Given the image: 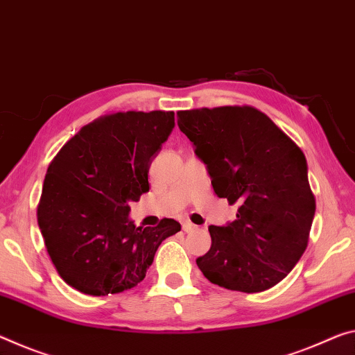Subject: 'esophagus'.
<instances>
[{
    "label": "esophagus",
    "instance_id": "obj_1",
    "mask_svg": "<svg viewBox=\"0 0 355 355\" xmlns=\"http://www.w3.org/2000/svg\"><path fill=\"white\" fill-rule=\"evenodd\" d=\"M183 230H184V232H194V230H198V226H196V224H193V223H189V221H184L183 223Z\"/></svg>",
    "mask_w": 355,
    "mask_h": 355
}]
</instances>
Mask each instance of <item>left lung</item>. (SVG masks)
Listing matches in <instances>:
<instances>
[{
    "label": "left lung",
    "instance_id": "8db88e82",
    "mask_svg": "<svg viewBox=\"0 0 355 355\" xmlns=\"http://www.w3.org/2000/svg\"><path fill=\"white\" fill-rule=\"evenodd\" d=\"M177 115L218 198L239 205L237 219L208 227L211 246L196 263L221 288L248 294L273 288L305 252L316 211L305 155L254 107Z\"/></svg>",
    "mask_w": 355,
    "mask_h": 355
}]
</instances>
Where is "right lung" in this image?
Masks as SVG:
<instances>
[{"label":"right lung","instance_id":"add662e5","mask_svg":"<svg viewBox=\"0 0 355 355\" xmlns=\"http://www.w3.org/2000/svg\"><path fill=\"white\" fill-rule=\"evenodd\" d=\"M173 126V112H118L83 126L50 162L37 224L71 288L94 297L134 288L161 241L182 230L175 219L136 227L129 218Z\"/></svg>","mask_w":355,"mask_h":355}]
</instances>
